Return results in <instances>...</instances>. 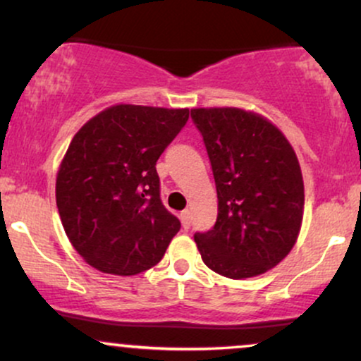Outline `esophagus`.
Returning <instances> with one entry per match:
<instances>
[{"label":"esophagus","mask_w":361,"mask_h":361,"mask_svg":"<svg viewBox=\"0 0 361 361\" xmlns=\"http://www.w3.org/2000/svg\"><path fill=\"white\" fill-rule=\"evenodd\" d=\"M180 217H181V224H183L185 229H188L190 224H192V212H190V210H183Z\"/></svg>","instance_id":"esophagus-1"}]
</instances>
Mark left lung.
<instances>
[{"mask_svg": "<svg viewBox=\"0 0 361 361\" xmlns=\"http://www.w3.org/2000/svg\"><path fill=\"white\" fill-rule=\"evenodd\" d=\"M219 198V214L195 243L210 270L233 280L276 267L299 235L304 181L295 152L267 118L241 109H193Z\"/></svg>", "mask_w": 361, "mask_h": 361, "instance_id": "8db88e82", "label": "left lung"}]
</instances>
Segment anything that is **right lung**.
I'll return each mask as SVG.
<instances>
[{"mask_svg": "<svg viewBox=\"0 0 361 361\" xmlns=\"http://www.w3.org/2000/svg\"><path fill=\"white\" fill-rule=\"evenodd\" d=\"M188 109L115 105L82 126L56 181L62 227L82 259L111 275L161 261L181 224L161 202L156 163Z\"/></svg>", "mask_w": 361, "mask_h": 361, "instance_id": "right-lung-1", "label": "right lung"}]
</instances>
